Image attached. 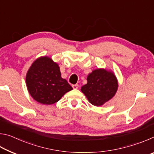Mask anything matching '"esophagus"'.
<instances>
[{
    "instance_id": "obj_1",
    "label": "esophagus",
    "mask_w": 154,
    "mask_h": 154,
    "mask_svg": "<svg viewBox=\"0 0 154 154\" xmlns=\"http://www.w3.org/2000/svg\"><path fill=\"white\" fill-rule=\"evenodd\" d=\"M72 87L73 89H77L78 88H79V85L78 84H74V85H72Z\"/></svg>"
}]
</instances>
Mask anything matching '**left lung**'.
Returning a JSON list of instances; mask_svg holds the SVG:
<instances>
[{"label":"left lung","mask_w":154,"mask_h":154,"mask_svg":"<svg viewBox=\"0 0 154 154\" xmlns=\"http://www.w3.org/2000/svg\"><path fill=\"white\" fill-rule=\"evenodd\" d=\"M87 84L82 87V92L89 102L94 106H101L116 94L118 83L112 72L96 69L88 75Z\"/></svg>","instance_id":"8db88e82"}]
</instances>
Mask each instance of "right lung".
Segmentation results:
<instances>
[{
    "instance_id": "right-lung-1",
    "label": "right lung",
    "mask_w": 154,
    "mask_h": 154,
    "mask_svg": "<svg viewBox=\"0 0 154 154\" xmlns=\"http://www.w3.org/2000/svg\"><path fill=\"white\" fill-rule=\"evenodd\" d=\"M28 92L39 103L52 105L72 90L61 77L58 65L48 57H41L33 62L26 77Z\"/></svg>"
}]
</instances>
